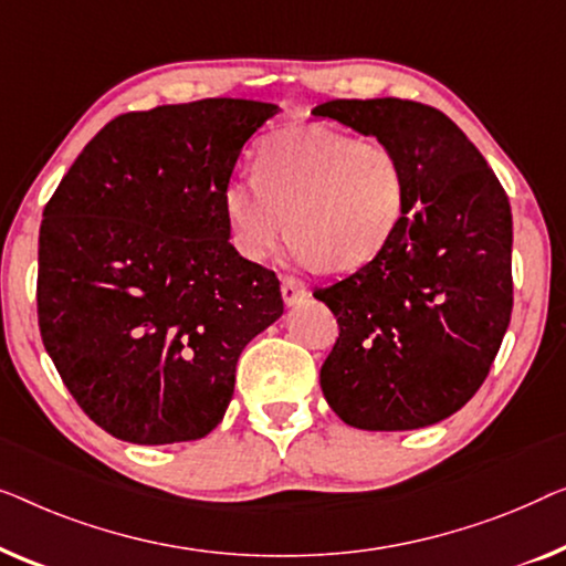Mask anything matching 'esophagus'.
Masks as SVG:
<instances>
[{
  "instance_id": "1",
  "label": "esophagus",
  "mask_w": 566,
  "mask_h": 566,
  "mask_svg": "<svg viewBox=\"0 0 566 566\" xmlns=\"http://www.w3.org/2000/svg\"><path fill=\"white\" fill-rule=\"evenodd\" d=\"M307 294V284L297 280V276L284 274L282 276V297L286 305H297V302Z\"/></svg>"
}]
</instances>
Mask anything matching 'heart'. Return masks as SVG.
<instances>
[{"label": "heart", "instance_id": "obj_1", "mask_svg": "<svg viewBox=\"0 0 566 566\" xmlns=\"http://www.w3.org/2000/svg\"><path fill=\"white\" fill-rule=\"evenodd\" d=\"M253 174L222 192L230 238L249 261L266 259L290 230L294 261L356 272L385 253L408 214V171L379 140L292 125L261 143Z\"/></svg>", "mask_w": 566, "mask_h": 566}]
</instances>
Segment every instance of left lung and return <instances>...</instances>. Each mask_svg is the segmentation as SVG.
Wrapping results in <instances>:
<instances>
[{
  "instance_id": "1",
  "label": "left lung",
  "mask_w": 566,
  "mask_h": 566,
  "mask_svg": "<svg viewBox=\"0 0 566 566\" xmlns=\"http://www.w3.org/2000/svg\"><path fill=\"white\" fill-rule=\"evenodd\" d=\"M313 115L395 148L410 192L385 253L315 290L338 321L323 395L361 431L433 426L472 400L511 323V202L474 143L436 107L331 99Z\"/></svg>"
}]
</instances>
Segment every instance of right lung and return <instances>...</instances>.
<instances>
[{
  "label": "right lung",
  "instance_id": "obj_1",
  "mask_svg": "<svg viewBox=\"0 0 566 566\" xmlns=\"http://www.w3.org/2000/svg\"><path fill=\"white\" fill-rule=\"evenodd\" d=\"M276 113L218 97L120 115L45 205L43 346L78 408L115 439L210 433L238 356L284 313L280 280L233 249L222 207L243 143Z\"/></svg>",
  "mask_w": 566,
  "mask_h": 566
}]
</instances>
